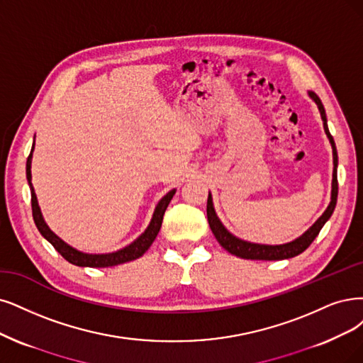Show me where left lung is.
<instances>
[{
    "mask_svg": "<svg viewBox=\"0 0 363 363\" xmlns=\"http://www.w3.org/2000/svg\"><path fill=\"white\" fill-rule=\"evenodd\" d=\"M308 96L317 104L318 112L321 116V121H323V128L326 136L329 139V143L332 146V155H333V172H332V191H330V203L328 205L326 211L321 213V217L308 229L305 233H302L299 238L294 240H290L287 244H279V245H266V244H254L248 242V240L240 239L230 233L225 229L221 220L218 218L216 208H213L212 202V194L209 193L208 196V205H206V213H208V221L209 227L216 236V239L220 242V245L229 251L230 254L240 259H247V260H284V259H291L298 254L303 252L308 247L311 245L313 240L317 238L320 233L321 227L326 224V221L330 218L333 213L335 206H337V197H338V179H337V169H338V152H337V146H335L333 138L330 136L329 128H328V118L325 107L321 104V100L318 96L313 91H308Z\"/></svg>",
    "mask_w": 363,
    "mask_h": 363,
    "instance_id": "obj_1",
    "label": "left lung"
}]
</instances>
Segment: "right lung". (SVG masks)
I'll use <instances>...</instances> for the list:
<instances>
[{
	"label": "right lung",
	"mask_w": 363,
	"mask_h": 363,
	"mask_svg": "<svg viewBox=\"0 0 363 363\" xmlns=\"http://www.w3.org/2000/svg\"><path fill=\"white\" fill-rule=\"evenodd\" d=\"M34 139H35V136H34ZM34 145H35V142L33 143L31 154H30L28 160H26V179H28V185L31 190V206H33L34 223L37 225L38 232L42 233V236L48 240V242H50L53 245V248H55L67 262H70L72 264H76V266H82V267H109V266L123 264V263L142 257L143 254L147 251V248L152 245L154 239L157 238L161 223H163L164 212L170 203L172 197L174 196V193H177V190L173 189L172 191H169L163 199L160 200L155 206L154 213H152L150 225H147L146 230L136 240H133L130 245L121 248L118 251L104 252V254H89V252L79 251V250L73 248L72 245L64 242V240L58 235L53 233L43 218V213H42V209H40V206H38V200H37L34 186L31 182V178H33L31 177V161H33Z\"/></svg>",
	"instance_id": "obj_1"
}]
</instances>
